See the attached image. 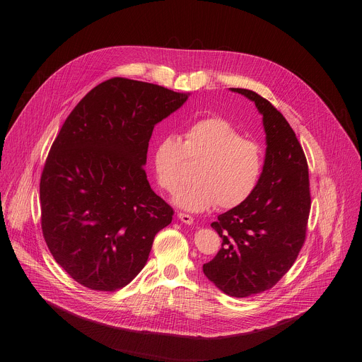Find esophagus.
Listing matches in <instances>:
<instances>
[{
	"mask_svg": "<svg viewBox=\"0 0 362 362\" xmlns=\"http://www.w3.org/2000/svg\"><path fill=\"white\" fill-rule=\"evenodd\" d=\"M177 218H179L183 223H186V225H192V223L194 222V219H193L192 215H187V214H183V212L177 214Z\"/></svg>",
	"mask_w": 362,
	"mask_h": 362,
	"instance_id": "esophagus-1",
	"label": "esophagus"
}]
</instances>
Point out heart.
Returning <instances> with one entry per match:
<instances>
[{
  "instance_id": "heart-1",
  "label": "heart",
  "mask_w": 362,
  "mask_h": 362,
  "mask_svg": "<svg viewBox=\"0 0 362 362\" xmlns=\"http://www.w3.org/2000/svg\"><path fill=\"white\" fill-rule=\"evenodd\" d=\"M185 159L199 162L193 175L196 182L177 190L173 202L190 212L206 211L215 203L222 209L240 206L255 193L265 170L261 143L243 137L221 116L192 123L183 141L176 134H168L156 143L154 176L166 192H175L182 183Z\"/></svg>"
}]
</instances>
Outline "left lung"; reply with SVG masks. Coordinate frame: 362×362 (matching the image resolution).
<instances>
[{"mask_svg":"<svg viewBox=\"0 0 362 362\" xmlns=\"http://www.w3.org/2000/svg\"><path fill=\"white\" fill-rule=\"evenodd\" d=\"M247 97L262 115L267 133L265 170L255 193L211 226L222 247L203 274L222 292L246 298L271 289L293 265L305 242L311 193L305 153L286 119L257 93Z\"/></svg>","mask_w":362,"mask_h":362,"instance_id":"1","label":"left lung"}]
</instances>
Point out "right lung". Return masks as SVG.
Segmentation results:
<instances>
[{
  "instance_id": "right-lung-1",
  "label": "right lung",
  "mask_w": 362,
  "mask_h": 362,
  "mask_svg": "<svg viewBox=\"0 0 362 362\" xmlns=\"http://www.w3.org/2000/svg\"><path fill=\"white\" fill-rule=\"evenodd\" d=\"M158 84L115 77L90 90L66 119L41 180V229L56 262L93 291H116L144 268L173 209L144 165L159 122L187 100Z\"/></svg>"
}]
</instances>
